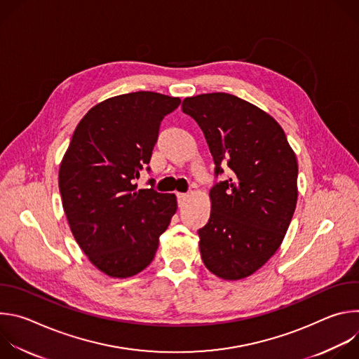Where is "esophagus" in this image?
Segmentation results:
<instances>
[{
  "instance_id": "34e87169",
  "label": "esophagus",
  "mask_w": 359,
  "mask_h": 359,
  "mask_svg": "<svg viewBox=\"0 0 359 359\" xmlns=\"http://www.w3.org/2000/svg\"><path fill=\"white\" fill-rule=\"evenodd\" d=\"M187 198V194L186 193H177V201H179V206H183L184 201Z\"/></svg>"
}]
</instances>
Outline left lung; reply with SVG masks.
I'll return each mask as SVG.
<instances>
[{
	"label": "left lung",
	"instance_id": "left-lung-1",
	"mask_svg": "<svg viewBox=\"0 0 359 359\" xmlns=\"http://www.w3.org/2000/svg\"><path fill=\"white\" fill-rule=\"evenodd\" d=\"M208 140L215 175L231 176L210 189L212 213L200 229L204 266L223 280H241L263 267L281 245L297 206L298 163L277 121L224 92L186 97Z\"/></svg>",
	"mask_w": 359,
	"mask_h": 359
}]
</instances>
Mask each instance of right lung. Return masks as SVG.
Here are the masks:
<instances>
[{"mask_svg":"<svg viewBox=\"0 0 359 359\" xmlns=\"http://www.w3.org/2000/svg\"><path fill=\"white\" fill-rule=\"evenodd\" d=\"M179 105V97L149 90L109 97L81 119L65 151L67 220L89 262L109 277L144 270L177 210L175 194L137 189L135 180L150 162L161 122Z\"/></svg>","mask_w":359,"mask_h":359,"instance_id":"right-lung-1","label":"right lung"}]
</instances>
